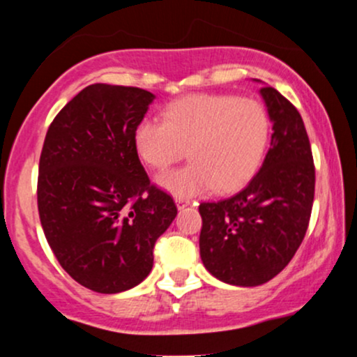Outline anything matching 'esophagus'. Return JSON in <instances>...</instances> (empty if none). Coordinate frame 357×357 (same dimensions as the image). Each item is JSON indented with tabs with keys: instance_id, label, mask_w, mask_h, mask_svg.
<instances>
[{
	"instance_id": "1",
	"label": "esophagus",
	"mask_w": 357,
	"mask_h": 357,
	"mask_svg": "<svg viewBox=\"0 0 357 357\" xmlns=\"http://www.w3.org/2000/svg\"><path fill=\"white\" fill-rule=\"evenodd\" d=\"M190 203H191L190 198H184V196H176V204H178V208L188 206Z\"/></svg>"
}]
</instances>
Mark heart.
Segmentation results:
<instances>
[{
  "label": "heart",
  "instance_id": "b5f03b06",
  "mask_svg": "<svg viewBox=\"0 0 357 357\" xmlns=\"http://www.w3.org/2000/svg\"><path fill=\"white\" fill-rule=\"evenodd\" d=\"M165 122L142 121L134 132L139 158L162 171L188 158L191 162L162 174L159 184L176 196L238 188L257 171L270 137V119L260 102L230 93H195L173 100Z\"/></svg>",
  "mask_w": 357,
  "mask_h": 357
}]
</instances>
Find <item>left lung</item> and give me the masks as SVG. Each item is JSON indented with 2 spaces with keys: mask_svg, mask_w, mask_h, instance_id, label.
<instances>
[{
  "mask_svg": "<svg viewBox=\"0 0 357 357\" xmlns=\"http://www.w3.org/2000/svg\"><path fill=\"white\" fill-rule=\"evenodd\" d=\"M273 134L260 171L235 195L199 204V255L225 284L255 287L284 270L304 240L314 203L315 167L298 110L261 87Z\"/></svg>",
  "mask_w": 357,
  "mask_h": 357,
  "instance_id": "left-lung-1",
  "label": "left lung"
}]
</instances>
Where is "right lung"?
Segmentation results:
<instances>
[{
  "mask_svg": "<svg viewBox=\"0 0 357 357\" xmlns=\"http://www.w3.org/2000/svg\"><path fill=\"white\" fill-rule=\"evenodd\" d=\"M154 96L93 84L56 114L38 167V213L61 268L99 294L124 292L153 268V250L178 215L149 181L134 146Z\"/></svg>",
  "mask_w": 357,
  "mask_h": 357,
  "instance_id": "right-lung-1",
  "label": "right lung"
}]
</instances>
